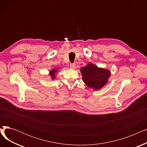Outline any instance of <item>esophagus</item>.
Returning a JSON list of instances; mask_svg holds the SVG:
<instances>
[{"label": "esophagus", "mask_w": 147, "mask_h": 147, "mask_svg": "<svg viewBox=\"0 0 147 147\" xmlns=\"http://www.w3.org/2000/svg\"><path fill=\"white\" fill-rule=\"evenodd\" d=\"M69 67H70L71 69H75L76 68V64L75 63H72L70 65H69Z\"/></svg>", "instance_id": "1"}]
</instances>
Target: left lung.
Returning <instances> with one entry per match:
<instances>
[{
    "label": "left lung",
    "instance_id": "left-lung-1",
    "mask_svg": "<svg viewBox=\"0 0 147 147\" xmlns=\"http://www.w3.org/2000/svg\"><path fill=\"white\" fill-rule=\"evenodd\" d=\"M80 71L84 83L89 88L95 90L103 88L108 83L111 74L109 69L99 68L92 63L81 68Z\"/></svg>",
    "mask_w": 147,
    "mask_h": 147
}]
</instances>
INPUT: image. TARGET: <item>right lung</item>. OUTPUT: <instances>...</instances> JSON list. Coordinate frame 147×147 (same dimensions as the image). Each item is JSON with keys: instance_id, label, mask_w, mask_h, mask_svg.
Wrapping results in <instances>:
<instances>
[{"instance_id": "1", "label": "right lung", "mask_w": 147, "mask_h": 147, "mask_svg": "<svg viewBox=\"0 0 147 147\" xmlns=\"http://www.w3.org/2000/svg\"><path fill=\"white\" fill-rule=\"evenodd\" d=\"M57 71H58V69L57 68H55V69H52L51 71H49L50 75H51L52 79H55V76H56V74L57 73Z\"/></svg>"}]
</instances>
